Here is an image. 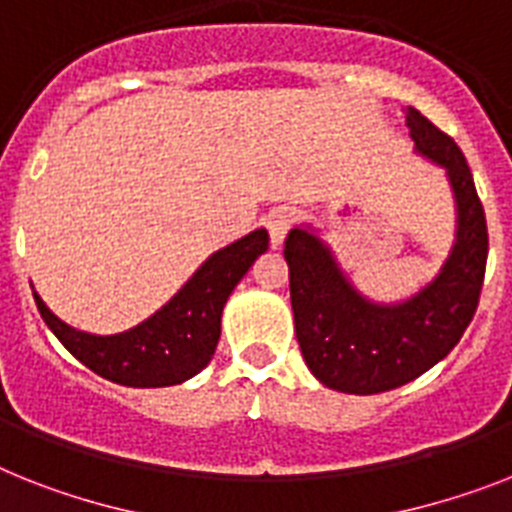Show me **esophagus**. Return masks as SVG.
Wrapping results in <instances>:
<instances>
[{"mask_svg":"<svg viewBox=\"0 0 512 512\" xmlns=\"http://www.w3.org/2000/svg\"><path fill=\"white\" fill-rule=\"evenodd\" d=\"M290 227H293V217H290L287 211H274L272 217L266 219V230H269L272 248H280L282 243H285Z\"/></svg>","mask_w":512,"mask_h":512,"instance_id":"1","label":"esophagus"}]
</instances>
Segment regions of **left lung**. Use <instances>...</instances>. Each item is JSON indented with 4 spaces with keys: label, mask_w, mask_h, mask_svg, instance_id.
<instances>
[{
    "label": "left lung",
    "mask_w": 512,
    "mask_h": 512,
    "mask_svg": "<svg viewBox=\"0 0 512 512\" xmlns=\"http://www.w3.org/2000/svg\"><path fill=\"white\" fill-rule=\"evenodd\" d=\"M405 125L418 154L445 167L458 209L455 243L429 285L408 301L374 303L353 287L311 227H295L285 240L303 361L324 387L348 395L395 390L442 361L474 319L484 285L487 219L466 156L418 109H405Z\"/></svg>",
    "instance_id": "8db88e82"
}]
</instances>
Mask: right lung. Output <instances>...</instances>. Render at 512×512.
I'll use <instances>...</instances> for the list:
<instances>
[{"label":"right lung","mask_w":512,"mask_h":512,"mask_svg":"<svg viewBox=\"0 0 512 512\" xmlns=\"http://www.w3.org/2000/svg\"><path fill=\"white\" fill-rule=\"evenodd\" d=\"M266 248V230H253L211 253L167 306L120 335L80 332L57 319L38 293L33 298L46 327L94 374L125 387H170L196 377L211 361L222 332V308Z\"/></svg>","instance_id":"right-lung-1"}]
</instances>
